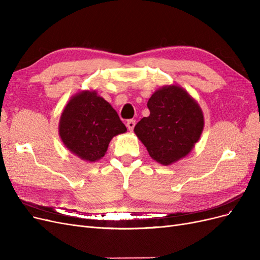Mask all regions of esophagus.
Segmentation results:
<instances>
[{"instance_id": "34e87169", "label": "esophagus", "mask_w": 260, "mask_h": 260, "mask_svg": "<svg viewBox=\"0 0 260 260\" xmlns=\"http://www.w3.org/2000/svg\"><path fill=\"white\" fill-rule=\"evenodd\" d=\"M135 125H136V120L130 119V120L127 121V128H128L129 131H132L133 128H135Z\"/></svg>"}]
</instances>
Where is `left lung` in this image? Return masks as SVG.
I'll return each mask as SVG.
<instances>
[{"label": "left lung", "mask_w": 260, "mask_h": 260, "mask_svg": "<svg viewBox=\"0 0 260 260\" xmlns=\"http://www.w3.org/2000/svg\"><path fill=\"white\" fill-rule=\"evenodd\" d=\"M149 116L135 127L149 156L164 166L191 153L204 129L201 106L178 84L156 90L147 102Z\"/></svg>", "instance_id": "8db88e82"}]
</instances>
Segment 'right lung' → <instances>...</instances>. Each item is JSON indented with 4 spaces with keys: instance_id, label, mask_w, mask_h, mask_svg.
Returning a JSON list of instances; mask_svg holds the SVG:
<instances>
[{
    "instance_id": "1",
    "label": "right lung",
    "mask_w": 260,
    "mask_h": 260,
    "mask_svg": "<svg viewBox=\"0 0 260 260\" xmlns=\"http://www.w3.org/2000/svg\"><path fill=\"white\" fill-rule=\"evenodd\" d=\"M127 131L112 105L95 90L72 96L59 118L58 133L68 151L94 162L106 154L112 139Z\"/></svg>"
}]
</instances>
